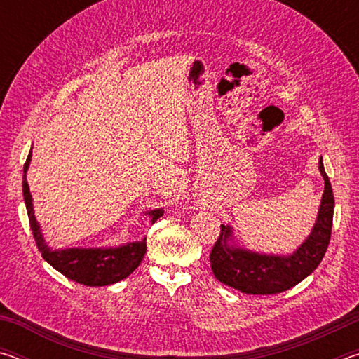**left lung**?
Masks as SVG:
<instances>
[{
  "instance_id": "8db88e82",
  "label": "left lung",
  "mask_w": 359,
  "mask_h": 359,
  "mask_svg": "<svg viewBox=\"0 0 359 359\" xmlns=\"http://www.w3.org/2000/svg\"><path fill=\"white\" fill-rule=\"evenodd\" d=\"M318 169L325 179V193L317 223L306 242L291 257H267L229 247L226 241L231 229L222 224L209 255L217 280L245 294H276L294 287L317 269L330 245L334 215V194L321 158Z\"/></svg>"
}]
</instances>
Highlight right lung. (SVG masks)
Segmentation results:
<instances>
[{"label": "right lung", "instance_id": "1", "mask_svg": "<svg viewBox=\"0 0 359 359\" xmlns=\"http://www.w3.org/2000/svg\"><path fill=\"white\" fill-rule=\"evenodd\" d=\"M32 161V155H28L25 166H23V199L27 204V212L29 218L36 245L48 264L62 272L65 277L71 278L87 287H104V285L117 283L128 277L141 261L147 250L145 239L142 242H131L118 248H66V250H50L42 238L39 224L33 214L32 194H29L27 182V169ZM155 222L163 215L161 209L149 212Z\"/></svg>", "mask_w": 359, "mask_h": 359}]
</instances>
